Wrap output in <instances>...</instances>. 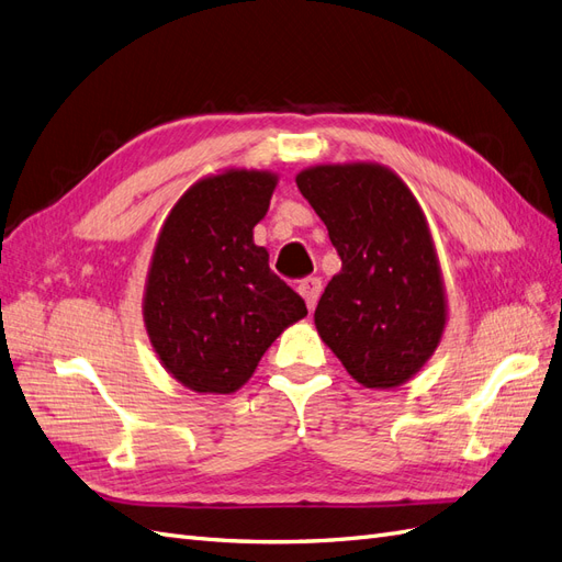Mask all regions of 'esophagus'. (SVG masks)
I'll list each match as a JSON object with an SVG mask.
<instances>
[{"label":"esophagus","mask_w":562,"mask_h":562,"mask_svg":"<svg viewBox=\"0 0 562 562\" xmlns=\"http://www.w3.org/2000/svg\"><path fill=\"white\" fill-rule=\"evenodd\" d=\"M321 291H323V283L318 277H307L304 281H300V295L304 297V302H307L310 310L316 307Z\"/></svg>","instance_id":"obj_1"}]
</instances>
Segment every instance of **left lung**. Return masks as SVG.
Masks as SVG:
<instances>
[{
    "label": "left lung",
    "mask_w": 562,
    "mask_h": 562,
    "mask_svg": "<svg viewBox=\"0 0 562 562\" xmlns=\"http://www.w3.org/2000/svg\"><path fill=\"white\" fill-rule=\"evenodd\" d=\"M295 182L342 258L314 312L321 339L359 384H405L448 323L427 215L401 176L375 161L310 166Z\"/></svg>",
    "instance_id": "8db88e82"
}]
</instances>
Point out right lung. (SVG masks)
Instances as JSON below:
<instances>
[{"instance_id": "1", "label": "right lung", "mask_w": 562, "mask_h": 562, "mask_svg": "<svg viewBox=\"0 0 562 562\" xmlns=\"http://www.w3.org/2000/svg\"><path fill=\"white\" fill-rule=\"evenodd\" d=\"M279 176L225 168L196 180L164 220L145 281L143 321L161 366L196 394H234L271 342L307 316L269 269L252 227Z\"/></svg>"}]
</instances>
